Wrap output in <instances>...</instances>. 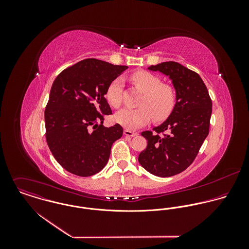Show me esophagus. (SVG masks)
<instances>
[{"instance_id":"obj_1","label":"esophagus","mask_w":249,"mask_h":249,"mask_svg":"<svg viewBox=\"0 0 249 249\" xmlns=\"http://www.w3.org/2000/svg\"><path fill=\"white\" fill-rule=\"evenodd\" d=\"M124 134L125 136H129V137H134V136H137L138 133L137 132H134V131H131L129 129H124Z\"/></svg>"}]
</instances>
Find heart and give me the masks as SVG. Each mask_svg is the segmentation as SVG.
<instances>
[{"label": "heart", "mask_w": 249, "mask_h": 249, "mask_svg": "<svg viewBox=\"0 0 249 249\" xmlns=\"http://www.w3.org/2000/svg\"><path fill=\"white\" fill-rule=\"evenodd\" d=\"M132 84L142 92L137 108H124L115 115V121L127 129H137L149 123L166 120L177 105V91L168 83L149 71H135L130 76ZM124 81L117 77L110 82L106 92L107 102L119 108L123 104Z\"/></svg>", "instance_id": "heart-1"}]
</instances>
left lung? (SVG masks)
<instances>
[{
  "label": "left lung",
  "mask_w": 249,
  "mask_h": 249,
  "mask_svg": "<svg viewBox=\"0 0 249 249\" xmlns=\"http://www.w3.org/2000/svg\"><path fill=\"white\" fill-rule=\"evenodd\" d=\"M148 69L169 75L178 98L167 121L153 131H142L147 145L138 160L151 175L169 178L185 171L196 159L209 134L212 100L199 74L178 62H163Z\"/></svg>",
  "instance_id": "8db88e82"
}]
</instances>
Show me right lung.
I'll return each mask as SVG.
<instances>
[{
    "instance_id": "1",
    "label": "right lung",
    "mask_w": 249,
    "mask_h": 249,
    "mask_svg": "<svg viewBox=\"0 0 249 249\" xmlns=\"http://www.w3.org/2000/svg\"><path fill=\"white\" fill-rule=\"evenodd\" d=\"M127 68L87 58L54 79L45 109L46 140L67 172L91 177L107 165L111 146L124 129L119 124L103 125L112 114L105 95L110 82Z\"/></svg>"
}]
</instances>
